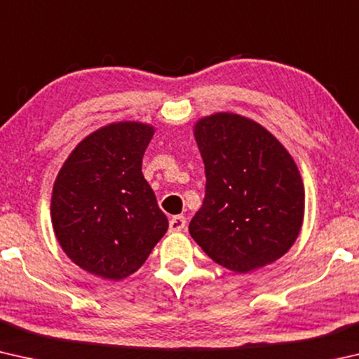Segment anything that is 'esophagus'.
I'll return each mask as SVG.
<instances>
[{
	"instance_id": "obj_1",
	"label": "esophagus",
	"mask_w": 359,
	"mask_h": 359,
	"mask_svg": "<svg viewBox=\"0 0 359 359\" xmlns=\"http://www.w3.org/2000/svg\"><path fill=\"white\" fill-rule=\"evenodd\" d=\"M185 224L187 220L184 215H174L171 220H169V231H171V233H179V231L185 228Z\"/></svg>"
}]
</instances>
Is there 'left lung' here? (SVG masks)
Segmentation results:
<instances>
[{
    "label": "left lung",
    "instance_id": "1",
    "mask_svg": "<svg viewBox=\"0 0 359 359\" xmlns=\"http://www.w3.org/2000/svg\"><path fill=\"white\" fill-rule=\"evenodd\" d=\"M205 169L201 209L190 234L226 269L274 263L299 234L304 185L283 145L257 121L215 114L194 126Z\"/></svg>",
    "mask_w": 359,
    "mask_h": 359
}]
</instances>
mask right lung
<instances>
[{"mask_svg":"<svg viewBox=\"0 0 359 359\" xmlns=\"http://www.w3.org/2000/svg\"><path fill=\"white\" fill-rule=\"evenodd\" d=\"M154 128L120 121L72 150L52 193L53 231L65 253L90 274L120 280L136 272L168 231L142 175Z\"/></svg>","mask_w":359,"mask_h":359,"instance_id":"add662e5","label":"right lung"}]
</instances>
